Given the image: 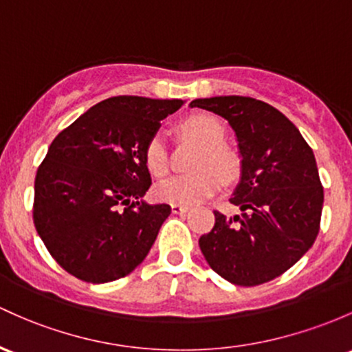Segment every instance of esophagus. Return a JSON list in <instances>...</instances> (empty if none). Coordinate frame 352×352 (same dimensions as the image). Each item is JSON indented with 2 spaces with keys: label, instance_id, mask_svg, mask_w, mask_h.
<instances>
[{
  "label": "esophagus",
  "instance_id": "esophagus-1",
  "mask_svg": "<svg viewBox=\"0 0 352 352\" xmlns=\"http://www.w3.org/2000/svg\"><path fill=\"white\" fill-rule=\"evenodd\" d=\"M188 210H190V208L184 206V205H177V203H175V205H171V211L175 214H183V213H186Z\"/></svg>",
  "mask_w": 352,
  "mask_h": 352
}]
</instances>
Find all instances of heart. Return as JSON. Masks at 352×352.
<instances>
[{
  "label": "heart",
  "instance_id": "obj_1",
  "mask_svg": "<svg viewBox=\"0 0 352 352\" xmlns=\"http://www.w3.org/2000/svg\"><path fill=\"white\" fill-rule=\"evenodd\" d=\"M179 127L184 135L203 146L195 164L198 173L162 181L154 188V196L160 201L171 205L177 203L195 206L206 201L220 190L221 177L225 181L235 179L240 173V161L232 149L221 144L225 139V126L214 116L192 114L186 117ZM144 161L151 175L161 177L168 173V149L162 135L156 134L147 141Z\"/></svg>",
  "mask_w": 352,
  "mask_h": 352
}]
</instances>
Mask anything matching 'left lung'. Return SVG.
<instances>
[{"label":"left lung","instance_id":"obj_1","mask_svg":"<svg viewBox=\"0 0 352 352\" xmlns=\"http://www.w3.org/2000/svg\"><path fill=\"white\" fill-rule=\"evenodd\" d=\"M190 107L228 120L241 157L240 183L230 198L241 214L214 211L213 230L199 238L208 265L235 285L274 280L319 233L324 190L312 149L280 111L262 100L220 96Z\"/></svg>","mask_w":352,"mask_h":352}]
</instances>
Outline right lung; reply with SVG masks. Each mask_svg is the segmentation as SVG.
I'll return each instance as SVG.
<instances>
[{
    "mask_svg": "<svg viewBox=\"0 0 352 352\" xmlns=\"http://www.w3.org/2000/svg\"><path fill=\"white\" fill-rule=\"evenodd\" d=\"M138 96L90 107L54 139L35 177L33 221L52 256L80 280L129 275L149 253L169 205L144 201L147 141L183 105Z\"/></svg>",
    "mask_w": 352,
    "mask_h": 352,
    "instance_id": "1",
    "label": "right lung"
}]
</instances>
